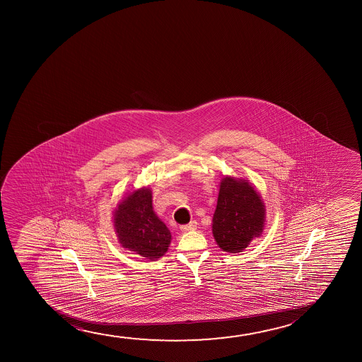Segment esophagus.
I'll list each match as a JSON object with an SVG mask.
<instances>
[{
    "mask_svg": "<svg viewBox=\"0 0 362 362\" xmlns=\"http://www.w3.org/2000/svg\"><path fill=\"white\" fill-rule=\"evenodd\" d=\"M198 228V223L197 221H192V223H188V225H183V226H180V230L183 231V233H187V231H193V230H197Z\"/></svg>",
    "mask_w": 362,
    "mask_h": 362,
    "instance_id": "esophagus-1",
    "label": "esophagus"
}]
</instances>
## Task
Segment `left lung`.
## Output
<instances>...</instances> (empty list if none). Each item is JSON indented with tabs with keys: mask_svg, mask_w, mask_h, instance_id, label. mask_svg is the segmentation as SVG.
Segmentation results:
<instances>
[{
	"mask_svg": "<svg viewBox=\"0 0 362 362\" xmlns=\"http://www.w3.org/2000/svg\"><path fill=\"white\" fill-rule=\"evenodd\" d=\"M266 225V206L251 183L226 175L221 179L213 216V235L223 252H243L259 238Z\"/></svg>",
	"mask_w": 362,
	"mask_h": 362,
	"instance_id": "obj_1",
	"label": "left lung"
}]
</instances>
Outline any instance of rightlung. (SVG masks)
I'll list each match as a JSON object with an SVG mask.
<instances>
[{
  "label": "right lung",
  "mask_w": 362,
  "mask_h": 362,
  "mask_svg": "<svg viewBox=\"0 0 362 362\" xmlns=\"http://www.w3.org/2000/svg\"><path fill=\"white\" fill-rule=\"evenodd\" d=\"M114 228L122 247L149 261L168 251L172 233L154 213L148 187L129 192L114 211Z\"/></svg>",
  "instance_id": "add662e5"
}]
</instances>
